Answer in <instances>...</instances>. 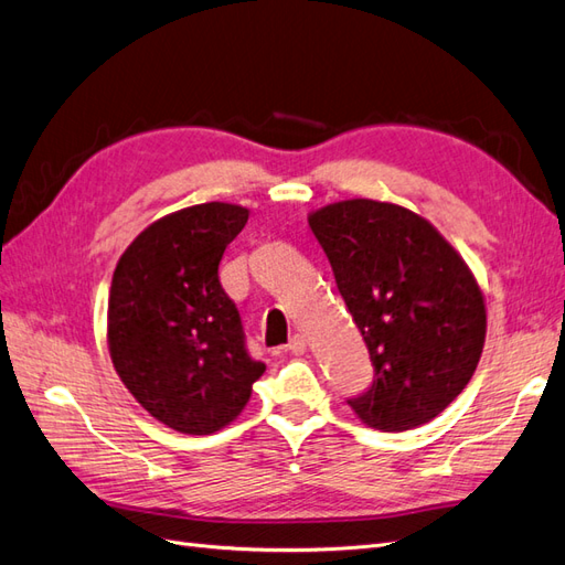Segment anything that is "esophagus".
<instances>
[{
	"instance_id": "34e87169",
	"label": "esophagus",
	"mask_w": 565,
	"mask_h": 565,
	"mask_svg": "<svg viewBox=\"0 0 565 565\" xmlns=\"http://www.w3.org/2000/svg\"><path fill=\"white\" fill-rule=\"evenodd\" d=\"M307 345H309V340L305 335L297 333V335L290 338V342H287V350H290L292 354H305Z\"/></svg>"
}]
</instances>
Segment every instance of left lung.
Wrapping results in <instances>:
<instances>
[{
  "label": "left lung",
  "instance_id": "8db88e82",
  "mask_svg": "<svg viewBox=\"0 0 565 565\" xmlns=\"http://www.w3.org/2000/svg\"><path fill=\"white\" fill-rule=\"evenodd\" d=\"M338 290L374 364L350 401L362 424L407 431L470 383L487 340L484 292L465 258L405 205L348 199L309 213Z\"/></svg>",
  "mask_w": 565,
  "mask_h": 565
}]
</instances>
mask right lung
I'll return each mask as SVG.
<instances>
[{
  "mask_svg": "<svg viewBox=\"0 0 565 565\" xmlns=\"http://www.w3.org/2000/svg\"><path fill=\"white\" fill-rule=\"evenodd\" d=\"M249 220L237 203H199L150 223L117 260L107 350L150 417L209 436L239 417L266 364L244 348L239 311L217 278Z\"/></svg>",
  "mask_w": 565,
  "mask_h": 565,
  "instance_id": "obj_1",
  "label": "right lung"
}]
</instances>
